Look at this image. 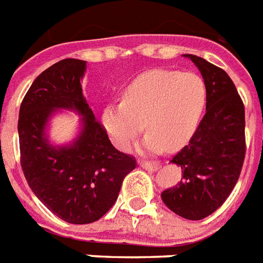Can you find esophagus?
I'll use <instances>...</instances> for the list:
<instances>
[{
  "instance_id": "obj_1",
  "label": "esophagus",
  "mask_w": 263,
  "mask_h": 263,
  "mask_svg": "<svg viewBox=\"0 0 263 263\" xmlns=\"http://www.w3.org/2000/svg\"><path fill=\"white\" fill-rule=\"evenodd\" d=\"M141 167H142V168H145V170L156 171V170H159V168H160V163H159V161L143 160V161H141Z\"/></svg>"
}]
</instances>
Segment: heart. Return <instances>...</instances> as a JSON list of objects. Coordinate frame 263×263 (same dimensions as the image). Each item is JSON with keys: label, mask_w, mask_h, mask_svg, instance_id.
Returning <instances> with one entry per match:
<instances>
[{"label": "heart", "mask_w": 263, "mask_h": 263, "mask_svg": "<svg viewBox=\"0 0 263 263\" xmlns=\"http://www.w3.org/2000/svg\"><path fill=\"white\" fill-rule=\"evenodd\" d=\"M206 103V87L192 72L157 69L134 79L122 93V102L108 104L102 121L117 146L128 149L145 122L151 134L146 146L178 149L191 139Z\"/></svg>", "instance_id": "b5f03b06"}]
</instances>
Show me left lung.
<instances>
[{
    "label": "left lung",
    "mask_w": 263,
    "mask_h": 263,
    "mask_svg": "<svg viewBox=\"0 0 263 263\" xmlns=\"http://www.w3.org/2000/svg\"><path fill=\"white\" fill-rule=\"evenodd\" d=\"M184 57L205 81L206 112L188 145L171 159L184 174L161 199L176 215L201 220L224 203L238 181L247 151L246 108L226 71L192 54Z\"/></svg>",
    "instance_id": "8db88e82"
}]
</instances>
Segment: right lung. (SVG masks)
Returning a JSON list of instances; mask_svg holds the SVG:
<instances>
[{"label":"right lung","instance_id":"1","mask_svg":"<svg viewBox=\"0 0 263 263\" xmlns=\"http://www.w3.org/2000/svg\"><path fill=\"white\" fill-rule=\"evenodd\" d=\"M86 61L65 58L39 75L19 110V149L25 178L34 195L72 224L99 220L116 203L122 181L137 167L131 155L117 151L95 118L82 93ZM57 108L77 109L83 132L69 147L54 148L44 129Z\"/></svg>","mask_w":263,"mask_h":263}]
</instances>
